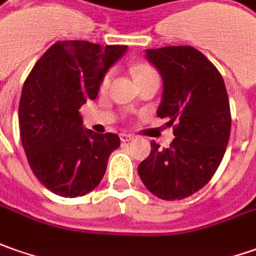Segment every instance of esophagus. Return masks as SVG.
<instances>
[{
	"mask_svg": "<svg viewBox=\"0 0 256 256\" xmlns=\"http://www.w3.org/2000/svg\"><path fill=\"white\" fill-rule=\"evenodd\" d=\"M133 137H134V134H130V133H122V134H120V140H122V142H130Z\"/></svg>",
	"mask_w": 256,
	"mask_h": 256,
	"instance_id": "obj_1",
	"label": "esophagus"
}]
</instances>
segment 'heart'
<instances>
[{
	"label": "heart",
	"instance_id": "1",
	"mask_svg": "<svg viewBox=\"0 0 256 256\" xmlns=\"http://www.w3.org/2000/svg\"><path fill=\"white\" fill-rule=\"evenodd\" d=\"M132 74H133V78H134L137 84L152 80V79H158V75H157L154 68L147 65V64H138L136 66H133L132 68ZM109 82H110V72H106L100 80L102 89H106L109 86Z\"/></svg>",
	"mask_w": 256,
	"mask_h": 256
}]
</instances>
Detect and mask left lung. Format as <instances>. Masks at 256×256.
<instances>
[{"instance_id":"8db88e82","label":"left lung","mask_w":256,"mask_h":256,"mask_svg":"<svg viewBox=\"0 0 256 256\" xmlns=\"http://www.w3.org/2000/svg\"><path fill=\"white\" fill-rule=\"evenodd\" d=\"M146 58L163 78L157 116L170 119L176 138L167 148L153 142L138 176L158 198H187L212 178L226 150L231 110L224 79L192 46L147 49Z\"/></svg>"}]
</instances>
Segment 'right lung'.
I'll return each instance as SVG.
<instances>
[{
  "instance_id": "obj_1",
  "label": "right lung",
  "mask_w": 256,
  "mask_h": 256,
  "mask_svg": "<svg viewBox=\"0 0 256 256\" xmlns=\"http://www.w3.org/2000/svg\"><path fill=\"white\" fill-rule=\"evenodd\" d=\"M126 49L59 40L24 82L18 109L22 147L35 177L56 196L74 198L96 188L120 146L118 134L82 128L79 110L96 99L102 78Z\"/></svg>"
}]
</instances>
